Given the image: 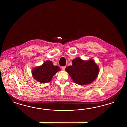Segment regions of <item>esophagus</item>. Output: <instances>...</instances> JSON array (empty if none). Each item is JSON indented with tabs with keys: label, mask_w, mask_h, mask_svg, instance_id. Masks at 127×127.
I'll return each instance as SVG.
<instances>
[{
	"label": "esophagus",
	"mask_w": 127,
	"mask_h": 127,
	"mask_svg": "<svg viewBox=\"0 0 127 127\" xmlns=\"http://www.w3.org/2000/svg\"><path fill=\"white\" fill-rule=\"evenodd\" d=\"M65 67H65V66H62V70L63 71H65Z\"/></svg>",
	"instance_id": "obj_1"
}]
</instances>
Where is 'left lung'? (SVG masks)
<instances>
[{
  "label": "left lung",
  "instance_id": "left-lung-1",
  "mask_svg": "<svg viewBox=\"0 0 127 127\" xmlns=\"http://www.w3.org/2000/svg\"><path fill=\"white\" fill-rule=\"evenodd\" d=\"M72 65L65 68L73 82L78 85L89 84L97 77L99 69L92 60L84 61L79 57L72 61Z\"/></svg>",
  "mask_w": 127,
  "mask_h": 127
}]
</instances>
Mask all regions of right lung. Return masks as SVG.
<instances>
[{
  "instance_id": "1",
  "label": "right lung",
  "mask_w": 127,
  "mask_h": 127,
  "mask_svg": "<svg viewBox=\"0 0 127 127\" xmlns=\"http://www.w3.org/2000/svg\"><path fill=\"white\" fill-rule=\"evenodd\" d=\"M61 70L57 65H54L53 62L47 61L42 65L34 68L32 71L33 77L36 81L41 83H48L52 80L55 74Z\"/></svg>"
}]
</instances>
